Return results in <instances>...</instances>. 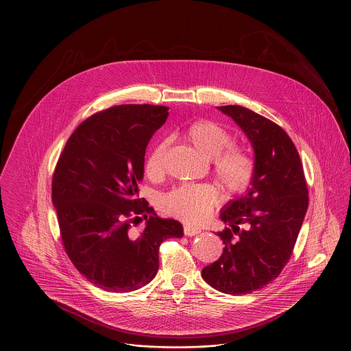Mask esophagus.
<instances>
[{"instance_id":"esophagus-1","label":"esophagus","mask_w":351,"mask_h":351,"mask_svg":"<svg viewBox=\"0 0 351 351\" xmlns=\"http://www.w3.org/2000/svg\"><path fill=\"white\" fill-rule=\"evenodd\" d=\"M183 231H184V235H186V237H195V235H197V234L202 232L200 228L193 227V226H189V224H184Z\"/></svg>"}]
</instances>
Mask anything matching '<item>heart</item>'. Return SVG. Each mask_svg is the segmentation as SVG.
Here are the masks:
<instances>
[{"mask_svg":"<svg viewBox=\"0 0 351 351\" xmlns=\"http://www.w3.org/2000/svg\"><path fill=\"white\" fill-rule=\"evenodd\" d=\"M184 140L197 152L213 162V169L219 184L231 192H242L254 176V160L242 148L232 145V136L216 121L199 119L189 123L183 132ZM167 140L155 143L144 160V171L151 179L164 173ZM217 196L215 189L207 184H182L162 196V210L168 215L197 223L213 211Z\"/></svg>","mask_w":351,"mask_h":351,"instance_id":"obj_1","label":"heart"}]
</instances>
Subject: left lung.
Here are the masks:
<instances>
[{
  "instance_id": "left-lung-1",
  "label": "left lung",
  "mask_w": 351,
  "mask_h": 351,
  "mask_svg": "<svg viewBox=\"0 0 351 351\" xmlns=\"http://www.w3.org/2000/svg\"><path fill=\"white\" fill-rule=\"evenodd\" d=\"M252 144L255 168L248 192L228 203L217 232L220 258L204 267V280L224 294H248L269 285L291 258L308 207V189L297 148L286 131L241 106L217 107Z\"/></svg>"
}]
</instances>
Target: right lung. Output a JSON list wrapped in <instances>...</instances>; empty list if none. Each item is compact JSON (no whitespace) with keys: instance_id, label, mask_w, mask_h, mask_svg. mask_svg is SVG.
Masks as SVG:
<instances>
[{"instance_id":"obj_1","label":"right lung","mask_w":351,"mask_h":351,"mask_svg":"<svg viewBox=\"0 0 351 351\" xmlns=\"http://www.w3.org/2000/svg\"><path fill=\"white\" fill-rule=\"evenodd\" d=\"M168 108L125 104L100 110L68 138L52 179V202L64 250L88 282L112 293L148 285L159 270V247L182 238L183 226L162 219L138 197L145 148ZM143 215L140 234L132 226Z\"/></svg>"}]
</instances>
